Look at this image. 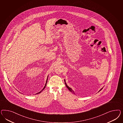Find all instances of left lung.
Returning a JSON list of instances; mask_svg holds the SVG:
<instances>
[{"instance_id":"obj_1","label":"left lung","mask_w":123,"mask_h":123,"mask_svg":"<svg viewBox=\"0 0 123 123\" xmlns=\"http://www.w3.org/2000/svg\"><path fill=\"white\" fill-rule=\"evenodd\" d=\"M64 82H65V85H66V87H67V88H68V89L69 90V91H70L72 93H74V91H73V90H72V89H71L70 87H69L68 86L67 84H66V82H65V80H64ZM102 88H101V89L100 90V91L102 89Z\"/></svg>"}]
</instances>
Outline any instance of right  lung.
<instances>
[{
    "label": "right lung",
    "mask_w": 123,
    "mask_h": 123,
    "mask_svg": "<svg viewBox=\"0 0 123 123\" xmlns=\"http://www.w3.org/2000/svg\"><path fill=\"white\" fill-rule=\"evenodd\" d=\"M47 80H48V79H47V81H46V83H45V86H44V88H43V89L42 90H41V91H40V92H38V93H37V94H39V93H41V92H42V91H43V90H44V89H45V86H46V83H47Z\"/></svg>",
    "instance_id": "1"
}]
</instances>
